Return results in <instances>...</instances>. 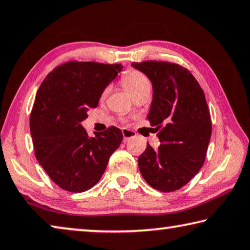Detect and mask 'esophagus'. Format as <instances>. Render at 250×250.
<instances>
[{"label": "esophagus", "mask_w": 250, "mask_h": 250, "mask_svg": "<svg viewBox=\"0 0 250 250\" xmlns=\"http://www.w3.org/2000/svg\"><path fill=\"white\" fill-rule=\"evenodd\" d=\"M122 134H123V141L127 142L130 138H133L136 136V133L133 132V130L127 129V128H123L122 129Z\"/></svg>", "instance_id": "1"}]
</instances>
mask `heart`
Returning <instances> with one entry per match:
<instances>
[{"mask_svg": "<svg viewBox=\"0 0 250 250\" xmlns=\"http://www.w3.org/2000/svg\"><path fill=\"white\" fill-rule=\"evenodd\" d=\"M122 84L126 91L134 95L142 87L149 85V82L145 74H143L142 72L137 71V69H128L122 76ZM106 93H107V89H105L103 95H105Z\"/></svg>", "mask_w": 250, "mask_h": 250, "instance_id": "heart-1", "label": "heart"}]
</instances>
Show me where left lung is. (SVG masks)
<instances>
[{
    "mask_svg": "<svg viewBox=\"0 0 250 250\" xmlns=\"http://www.w3.org/2000/svg\"><path fill=\"white\" fill-rule=\"evenodd\" d=\"M152 82L148 113L161 146L147 144L138 157L141 174L149 186L164 193L177 190L202 168L211 136L205 94L187 68L161 61L132 63Z\"/></svg>",
    "mask_w": 250,
    "mask_h": 250,
    "instance_id": "left-lung-1",
    "label": "left lung"
}]
</instances>
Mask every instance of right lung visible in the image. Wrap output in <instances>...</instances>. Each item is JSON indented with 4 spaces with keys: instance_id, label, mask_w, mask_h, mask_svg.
<instances>
[{
    "instance_id": "obj_1",
    "label": "right lung",
    "mask_w": 250,
    "mask_h": 250,
    "mask_svg": "<svg viewBox=\"0 0 250 250\" xmlns=\"http://www.w3.org/2000/svg\"><path fill=\"white\" fill-rule=\"evenodd\" d=\"M122 68V64L69 61L53 69L41 84L30 117L35 157L64 190L91 189L121 145L120 128L110 126L88 137L82 122Z\"/></svg>"
}]
</instances>
